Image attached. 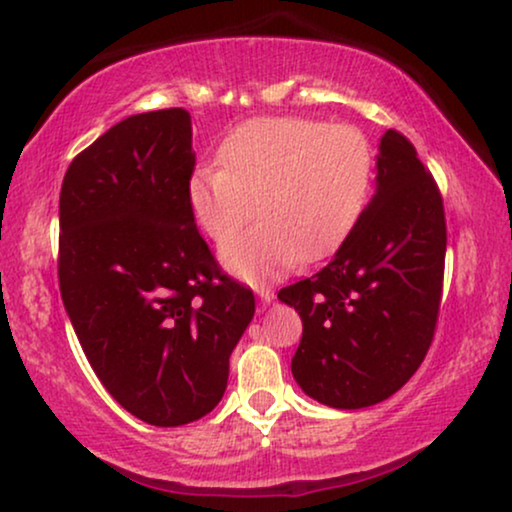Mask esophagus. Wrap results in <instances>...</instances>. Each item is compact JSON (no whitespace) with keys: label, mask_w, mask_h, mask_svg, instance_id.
<instances>
[{"label":"esophagus","mask_w":512,"mask_h":512,"mask_svg":"<svg viewBox=\"0 0 512 512\" xmlns=\"http://www.w3.org/2000/svg\"><path fill=\"white\" fill-rule=\"evenodd\" d=\"M258 296H261V303L268 305L272 298H275V293H272L268 286H258Z\"/></svg>","instance_id":"34e87169"}]
</instances>
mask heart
<instances>
[{
    "mask_svg": "<svg viewBox=\"0 0 512 512\" xmlns=\"http://www.w3.org/2000/svg\"><path fill=\"white\" fill-rule=\"evenodd\" d=\"M373 172V146L354 125L251 118L223 139L221 163L193 172L188 205L216 242L257 209L262 221L221 247L223 265L256 282L333 254L368 205Z\"/></svg>",
    "mask_w": 512,
    "mask_h": 512,
    "instance_id": "b5f03b06",
    "label": "heart"
}]
</instances>
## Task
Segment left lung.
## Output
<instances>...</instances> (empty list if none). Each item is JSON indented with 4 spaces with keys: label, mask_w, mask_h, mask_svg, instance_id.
<instances>
[{
    "label": "left lung",
    "mask_w": 512,
    "mask_h": 512,
    "mask_svg": "<svg viewBox=\"0 0 512 512\" xmlns=\"http://www.w3.org/2000/svg\"><path fill=\"white\" fill-rule=\"evenodd\" d=\"M445 247L436 179L410 139L387 130L377 191L338 254L317 275L279 289L303 319L291 370L307 396L340 410L368 408L415 375L436 333Z\"/></svg>",
    "instance_id": "left-lung-1"
}]
</instances>
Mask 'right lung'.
Segmentation results:
<instances>
[{"mask_svg": "<svg viewBox=\"0 0 512 512\" xmlns=\"http://www.w3.org/2000/svg\"><path fill=\"white\" fill-rule=\"evenodd\" d=\"M191 137L181 107L125 118L72 160L60 191L62 303L100 382L153 426L214 410L256 310L195 226Z\"/></svg>", "mask_w": 512, "mask_h": 512, "instance_id": "right-lung-1", "label": "right lung"}]
</instances>
